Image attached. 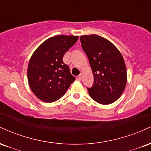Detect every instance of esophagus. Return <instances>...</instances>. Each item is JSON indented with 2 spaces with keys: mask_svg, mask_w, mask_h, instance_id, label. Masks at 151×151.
Instances as JSON below:
<instances>
[{
  "mask_svg": "<svg viewBox=\"0 0 151 151\" xmlns=\"http://www.w3.org/2000/svg\"><path fill=\"white\" fill-rule=\"evenodd\" d=\"M81 78H82V74H79V75L77 77V79H79V81H81Z\"/></svg>",
  "mask_w": 151,
  "mask_h": 151,
  "instance_id": "esophagus-1",
  "label": "esophagus"
}]
</instances>
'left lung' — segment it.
I'll return each instance as SVG.
<instances>
[{"label": "left lung", "mask_w": 151, "mask_h": 151, "mask_svg": "<svg viewBox=\"0 0 151 151\" xmlns=\"http://www.w3.org/2000/svg\"><path fill=\"white\" fill-rule=\"evenodd\" d=\"M80 41L93 75V85L87 88L90 96L101 104L114 103L124 92L127 82L122 55L113 43L97 35H81Z\"/></svg>", "instance_id": "1"}]
</instances>
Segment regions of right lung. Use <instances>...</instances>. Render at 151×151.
I'll list each match as a JSON object with an SVG mask.
<instances>
[{"instance_id":"right-lung-1","label":"right lung","mask_w":151,"mask_h":151,"mask_svg":"<svg viewBox=\"0 0 151 151\" xmlns=\"http://www.w3.org/2000/svg\"><path fill=\"white\" fill-rule=\"evenodd\" d=\"M78 36L58 35L46 40L31 56L27 79L32 91L45 102H54L65 94L75 77L64 63V55Z\"/></svg>"}]
</instances>
